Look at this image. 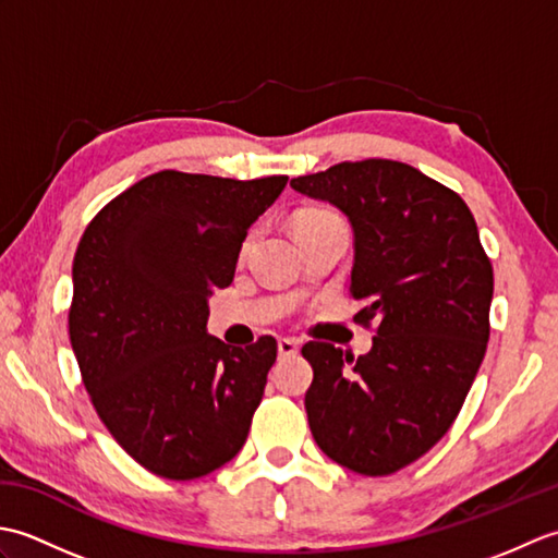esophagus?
Here are the masks:
<instances>
[{
    "label": "esophagus",
    "instance_id": "1",
    "mask_svg": "<svg viewBox=\"0 0 558 558\" xmlns=\"http://www.w3.org/2000/svg\"><path fill=\"white\" fill-rule=\"evenodd\" d=\"M278 352H280V357H292V354L300 352V342L294 338H280L278 340Z\"/></svg>",
    "mask_w": 558,
    "mask_h": 558
}]
</instances>
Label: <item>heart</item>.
Instances as JSON below:
<instances>
[{
  "label": "heart",
  "instance_id": "heart-1",
  "mask_svg": "<svg viewBox=\"0 0 558 558\" xmlns=\"http://www.w3.org/2000/svg\"><path fill=\"white\" fill-rule=\"evenodd\" d=\"M336 225H342L340 216H338L336 210L324 208V206L302 208L298 216H294V232H298V234L326 230V228H336ZM248 244H252V236H246V240L242 242V252H246Z\"/></svg>",
  "mask_w": 558,
  "mask_h": 558
}]
</instances>
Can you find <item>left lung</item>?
<instances>
[{
	"mask_svg": "<svg viewBox=\"0 0 558 558\" xmlns=\"http://www.w3.org/2000/svg\"><path fill=\"white\" fill-rule=\"evenodd\" d=\"M328 201L354 232V324L374 328L369 354L324 340L302 354L318 448L369 477L393 475L441 441L475 381L489 340L494 268L477 222L453 189L405 162H338L292 180Z\"/></svg>",
	"mask_w": 558,
	"mask_h": 558,
	"instance_id": "left-lung-1",
	"label": "left lung"
}]
</instances>
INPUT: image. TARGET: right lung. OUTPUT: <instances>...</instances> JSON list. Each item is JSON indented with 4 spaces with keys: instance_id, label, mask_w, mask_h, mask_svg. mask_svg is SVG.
Returning a JSON list of instances; mask_svg holds the SVG:
<instances>
[{
    "instance_id": "1",
    "label": "right lung",
    "mask_w": 558,
    "mask_h": 558,
    "mask_svg": "<svg viewBox=\"0 0 558 558\" xmlns=\"http://www.w3.org/2000/svg\"><path fill=\"white\" fill-rule=\"evenodd\" d=\"M286 184L162 170L114 196L81 236L69 306L81 381L153 475L204 477L246 441L278 342L210 338L208 294L230 286L248 228Z\"/></svg>"
}]
</instances>
